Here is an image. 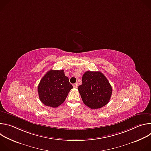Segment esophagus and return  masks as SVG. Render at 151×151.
<instances>
[{"label": "esophagus", "instance_id": "obj_1", "mask_svg": "<svg viewBox=\"0 0 151 151\" xmlns=\"http://www.w3.org/2000/svg\"><path fill=\"white\" fill-rule=\"evenodd\" d=\"M73 86L74 88H77V87H78V83H74V84L73 85Z\"/></svg>", "mask_w": 151, "mask_h": 151}]
</instances>
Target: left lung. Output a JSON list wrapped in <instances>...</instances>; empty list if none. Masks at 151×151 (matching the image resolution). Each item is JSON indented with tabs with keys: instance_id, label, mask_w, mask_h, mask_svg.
Instances as JSON below:
<instances>
[{
	"instance_id": "1",
	"label": "left lung",
	"mask_w": 151,
	"mask_h": 151,
	"mask_svg": "<svg viewBox=\"0 0 151 151\" xmlns=\"http://www.w3.org/2000/svg\"><path fill=\"white\" fill-rule=\"evenodd\" d=\"M82 83L78 87L83 103L93 109H99L109 103L112 88L109 82L100 72H86Z\"/></svg>"
}]
</instances>
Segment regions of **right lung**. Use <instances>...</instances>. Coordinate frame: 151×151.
Wrapping results in <instances>:
<instances>
[{
  "label": "right lung",
  "mask_w": 151,
  "mask_h": 151,
  "mask_svg": "<svg viewBox=\"0 0 151 151\" xmlns=\"http://www.w3.org/2000/svg\"><path fill=\"white\" fill-rule=\"evenodd\" d=\"M72 88L64 70L51 69L41 79L37 91L41 102L47 106L57 107L65 101Z\"/></svg>",
  "instance_id": "right-lung-1"
}]
</instances>
